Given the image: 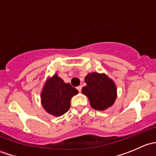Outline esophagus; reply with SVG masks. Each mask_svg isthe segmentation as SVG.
I'll list each match as a JSON object with an SVG mask.
<instances>
[{
    "instance_id": "esophagus-1",
    "label": "esophagus",
    "mask_w": 156,
    "mask_h": 156,
    "mask_svg": "<svg viewBox=\"0 0 156 156\" xmlns=\"http://www.w3.org/2000/svg\"><path fill=\"white\" fill-rule=\"evenodd\" d=\"M81 88H82V87H81V85L78 86V87H77V89H78V92H81Z\"/></svg>"
}]
</instances>
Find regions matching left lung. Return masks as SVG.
<instances>
[{"instance_id": "8db88e82", "label": "left lung", "mask_w": 156, "mask_h": 156, "mask_svg": "<svg viewBox=\"0 0 156 156\" xmlns=\"http://www.w3.org/2000/svg\"><path fill=\"white\" fill-rule=\"evenodd\" d=\"M87 84L81 90L87 96L91 107L104 111L111 107L117 98V87L114 81L105 73L90 72L84 78Z\"/></svg>"}]
</instances>
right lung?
I'll return each instance as SVG.
<instances>
[{
  "instance_id": "right-lung-1",
  "label": "right lung",
  "mask_w": 156,
  "mask_h": 156,
  "mask_svg": "<svg viewBox=\"0 0 156 156\" xmlns=\"http://www.w3.org/2000/svg\"><path fill=\"white\" fill-rule=\"evenodd\" d=\"M78 94V90L64 82L58 74L55 73L45 81L41 93V102L47 112L59 117L68 111L71 99Z\"/></svg>"
}]
</instances>
